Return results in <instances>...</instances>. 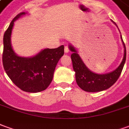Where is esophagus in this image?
<instances>
[{
	"instance_id": "34e87169",
	"label": "esophagus",
	"mask_w": 129,
	"mask_h": 129,
	"mask_svg": "<svg viewBox=\"0 0 129 129\" xmlns=\"http://www.w3.org/2000/svg\"><path fill=\"white\" fill-rule=\"evenodd\" d=\"M69 52H70V49H69V48H68L67 46H65V47H64V53H68Z\"/></svg>"
}]
</instances>
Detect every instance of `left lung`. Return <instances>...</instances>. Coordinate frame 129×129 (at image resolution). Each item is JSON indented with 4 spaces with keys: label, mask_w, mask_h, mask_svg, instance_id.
<instances>
[{
    "label": "left lung",
    "mask_w": 129,
    "mask_h": 129,
    "mask_svg": "<svg viewBox=\"0 0 129 129\" xmlns=\"http://www.w3.org/2000/svg\"><path fill=\"white\" fill-rule=\"evenodd\" d=\"M112 22L117 26L115 22L113 21ZM121 39L124 48V58L121 62L117 69L113 70L112 72L102 74L94 73L90 71L83 62L76 48L72 44L69 45V48L72 52V54L71 55V58L72 61L74 71L75 72L76 81L78 86L82 90L87 92H99L110 88L117 81L122 72L126 57V46L123 41L121 35Z\"/></svg>",
    "instance_id": "1"
}]
</instances>
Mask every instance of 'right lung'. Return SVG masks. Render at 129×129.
I'll return each mask as SVG.
<instances>
[{"label":"right lung","mask_w":129,"mask_h":129,"mask_svg":"<svg viewBox=\"0 0 129 129\" xmlns=\"http://www.w3.org/2000/svg\"><path fill=\"white\" fill-rule=\"evenodd\" d=\"M26 14L23 12L16 16L4 34L3 64L9 78L21 90L38 93L46 90L51 83L56 65L64 55V46L45 48L30 57L17 55L11 44L12 31L14 22Z\"/></svg>","instance_id":"1"}]
</instances>
